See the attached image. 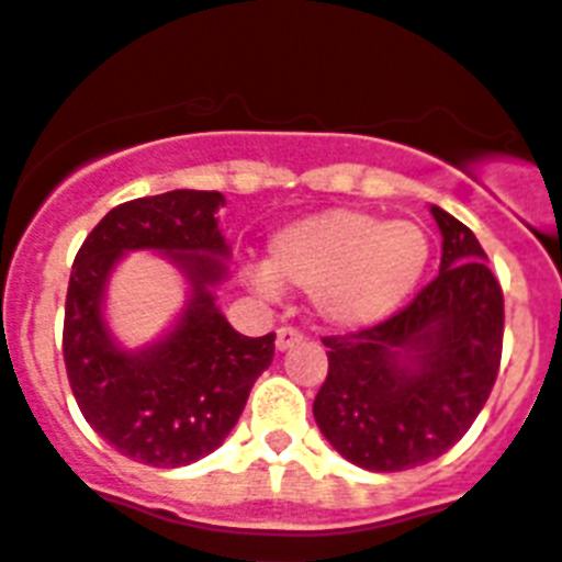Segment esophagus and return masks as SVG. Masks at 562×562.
Instances as JSON below:
<instances>
[{
    "mask_svg": "<svg viewBox=\"0 0 562 562\" xmlns=\"http://www.w3.org/2000/svg\"><path fill=\"white\" fill-rule=\"evenodd\" d=\"M301 345V333L299 330H290V327H281V330L276 333V350L278 353H284V350H290V347Z\"/></svg>",
    "mask_w": 562,
    "mask_h": 562,
    "instance_id": "34e87169",
    "label": "esophagus"
}]
</instances>
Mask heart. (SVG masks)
Returning a JSON list of instances; mask_svg holds the SVG:
<instances>
[{"label": "heart", "instance_id": "obj_1", "mask_svg": "<svg viewBox=\"0 0 562 562\" xmlns=\"http://www.w3.org/2000/svg\"><path fill=\"white\" fill-rule=\"evenodd\" d=\"M430 238L416 221L324 209L281 226L267 267H247V281L267 299L281 286L313 295V310L338 330L382 324L419 286Z\"/></svg>", "mask_w": 562, "mask_h": 562}]
</instances>
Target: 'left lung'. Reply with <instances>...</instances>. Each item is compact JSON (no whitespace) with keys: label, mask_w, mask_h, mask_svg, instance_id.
<instances>
[{"label":"left lung","mask_w":562,"mask_h":562,"mask_svg":"<svg viewBox=\"0 0 562 562\" xmlns=\"http://www.w3.org/2000/svg\"><path fill=\"white\" fill-rule=\"evenodd\" d=\"M442 232L439 276L393 318L327 336L315 425L364 471H407L465 437L497 382L503 290L465 224L430 206Z\"/></svg>","instance_id":"obj_1"}]
</instances>
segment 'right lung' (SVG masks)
<instances>
[{"label":"right lung","mask_w":562,"mask_h":562,"mask_svg":"<svg viewBox=\"0 0 562 562\" xmlns=\"http://www.w3.org/2000/svg\"><path fill=\"white\" fill-rule=\"evenodd\" d=\"M221 192H175L120 203L77 252L65 299L63 356L91 428L123 457L180 468L221 448L255 379L272 364L276 336H240L217 310L229 244L217 226ZM164 254L188 281V304L160 339L125 348L110 333L104 295L128 251Z\"/></svg>","instance_id":"obj_1"}]
</instances>
